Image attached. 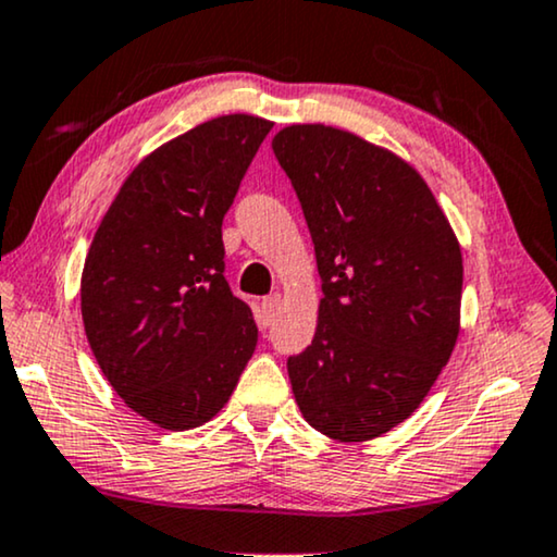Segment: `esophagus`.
Returning a JSON list of instances; mask_svg holds the SVG:
<instances>
[{
  "instance_id": "34e87169",
  "label": "esophagus",
  "mask_w": 557,
  "mask_h": 557,
  "mask_svg": "<svg viewBox=\"0 0 557 557\" xmlns=\"http://www.w3.org/2000/svg\"><path fill=\"white\" fill-rule=\"evenodd\" d=\"M278 305H281V294H271L265 296L263 305H261V317H263V324H271L273 317L278 312Z\"/></svg>"
}]
</instances>
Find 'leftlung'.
Here are the masks:
<instances>
[{
    "mask_svg": "<svg viewBox=\"0 0 557 557\" xmlns=\"http://www.w3.org/2000/svg\"><path fill=\"white\" fill-rule=\"evenodd\" d=\"M271 146L322 278L314 341L286 363L294 399L332 440L381 437L424 401L458 341V237L392 150L327 125H288Z\"/></svg>",
    "mask_w": 557,
    "mask_h": 557,
    "instance_id": "1",
    "label": "left lung"
}]
</instances>
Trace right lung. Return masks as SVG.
<instances>
[{"label": "right lung", "instance_id": "add662e5", "mask_svg": "<svg viewBox=\"0 0 557 557\" xmlns=\"http://www.w3.org/2000/svg\"><path fill=\"white\" fill-rule=\"evenodd\" d=\"M273 122L225 114L135 165L82 273L86 341L114 392L163 430L212 420L256 350L225 278L222 220Z\"/></svg>", "mask_w": 557, "mask_h": 557}]
</instances>
